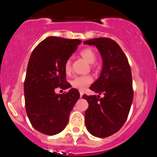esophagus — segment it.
Listing matches in <instances>:
<instances>
[{
	"instance_id": "34e87169",
	"label": "esophagus",
	"mask_w": 157,
	"mask_h": 157,
	"mask_svg": "<svg viewBox=\"0 0 157 157\" xmlns=\"http://www.w3.org/2000/svg\"><path fill=\"white\" fill-rule=\"evenodd\" d=\"M79 94H80V98H82L83 95V92L82 90H79Z\"/></svg>"
}]
</instances>
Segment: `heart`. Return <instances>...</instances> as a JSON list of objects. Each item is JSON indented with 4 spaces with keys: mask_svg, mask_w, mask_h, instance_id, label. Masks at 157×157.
<instances>
[{
    "mask_svg": "<svg viewBox=\"0 0 157 157\" xmlns=\"http://www.w3.org/2000/svg\"><path fill=\"white\" fill-rule=\"evenodd\" d=\"M80 56L85 59L89 63H94L97 59V55L95 52L90 48H86L80 51ZM64 71L67 74H69L71 71V62L70 59H67L64 64ZM93 82V78L90 75L78 76L71 80V83L74 88L78 89L79 90H83L86 87L88 86Z\"/></svg>",
    "mask_w": 157,
    "mask_h": 157,
    "instance_id": "1",
    "label": "heart"
}]
</instances>
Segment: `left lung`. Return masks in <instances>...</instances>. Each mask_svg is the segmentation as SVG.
<instances>
[{
    "label": "left lung",
    "mask_w": 157,
    "mask_h": 157,
    "mask_svg": "<svg viewBox=\"0 0 157 157\" xmlns=\"http://www.w3.org/2000/svg\"><path fill=\"white\" fill-rule=\"evenodd\" d=\"M83 43L95 45L103 59L100 77L90 89L104 97L82 96L89 104L86 127L92 135L106 138L119 131L128 117L134 97L131 70L127 56L114 40L98 37Z\"/></svg>",
    "instance_id": "8db88e82"
}]
</instances>
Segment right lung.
Here are the masks:
<instances>
[{
  "mask_svg": "<svg viewBox=\"0 0 157 157\" xmlns=\"http://www.w3.org/2000/svg\"><path fill=\"white\" fill-rule=\"evenodd\" d=\"M81 42L78 39L48 37L30 55L23 87L25 107L31 125L42 134L61 132L79 98L76 89L62 94L55 91L71 86L67 82L64 64Z\"/></svg>",
  "mask_w": 157,
  "mask_h": 157,
  "instance_id": "1",
  "label": "right lung"
}]
</instances>
